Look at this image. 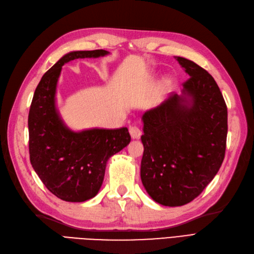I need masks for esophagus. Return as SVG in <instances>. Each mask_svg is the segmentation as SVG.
Segmentation results:
<instances>
[{"label": "esophagus", "mask_w": 254, "mask_h": 254, "mask_svg": "<svg viewBox=\"0 0 254 254\" xmlns=\"http://www.w3.org/2000/svg\"><path fill=\"white\" fill-rule=\"evenodd\" d=\"M129 133H130V135H131L132 139H140L141 135H142L141 130L135 126L129 128Z\"/></svg>", "instance_id": "obj_1"}]
</instances>
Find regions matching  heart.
<instances>
[{
  "instance_id": "obj_1",
  "label": "heart",
  "mask_w": 254,
  "mask_h": 254,
  "mask_svg": "<svg viewBox=\"0 0 254 254\" xmlns=\"http://www.w3.org/2000/svg\"><path fill=\"white\" fill-rule=\"evenodd\" d=\"M164 84H165V88H170L171 84H172V80L171 79H166Z\"/></svg>"
}]
</instances>
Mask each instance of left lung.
<instances>
[{"label":"left lung","mask_w":254,"mask_h":254,"mask_svg":"<svg viewBox=\"0 0 254 254\" xmlns=\"http://www.w3.org/2000/svg\"><path fill=\"white\" fill-rule=\"evenodd\" d=\"M190 78L143 118L141 180L148 195L166 206L200 195L226 153L228 110L216 81L204 68L175 57Z\"/></svg>","instance_id":"1"}]
</instances>
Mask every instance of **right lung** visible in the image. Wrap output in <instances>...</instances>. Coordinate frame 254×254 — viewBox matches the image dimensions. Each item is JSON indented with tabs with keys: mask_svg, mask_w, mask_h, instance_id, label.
I'll list each match as a JSON object with an SVG mask.
<instances>
[{
	"mask_svg": "<svg viewBox=\"0 0 254 254\" xmlns=\"http://www.w3.org/2000/svg\"><path fill=\"white\" fill-rule=\"evenodd\" d=\"M108 54L105 50L67 53L42 76L30 105V163L44 186L61 200L82 202L96 196L109 158L130 143L126 127L75 132L64 125L56 108V88L63 65L74 59Z\"/></svg>",
	"mask_w": 254,
	"mask_h": 254,
	"instance_id": "1",
	"label": "right lung"
}]
</instances>
